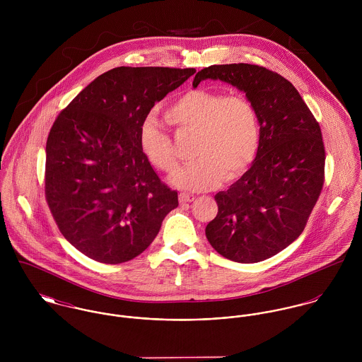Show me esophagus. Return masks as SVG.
Wrapping results in <instances>:
<instances>
[{"mask_svg": "<svg viewBox=\"0 0 362 362\" xmlns=\"http://www.w3.org/2000/svg\"><path fill=\"white\" fill-rule=\"evenodd\" d=\"M178 198H180V202H181V204H189V202H194V199H195L194 195L184 194V192H181V194L178 195Z\"/></svg>", "mask_w": 362, "mask_h": 362, "instance_id": "34e87169", "label": "esophagus"}]
</instances>
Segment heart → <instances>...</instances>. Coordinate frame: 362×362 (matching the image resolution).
<instances>
[{"mask_svg": "<svg viewBox=\"0 0 362 362\" xmlns=\"http://www.w3.org/2000/svg\"><path fill=\"white\" fill-rule=\"evenodd\" d=\"M164 117L178 131L195 132L194 161L184 165L173 184L187 191H209L223 180L241 178L258 155L260 121L254 102L241 93L195 88L177 96ZM144 157L156 170L171 174L178 158L170 135L153 117H146L138 131Z\"/></svg>", "mask_w": 362, "mask_h": 362, "instance_id": "1", "label": "heart"}]
</instances>
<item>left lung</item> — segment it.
<instances>
[{"mask_svg":"<svg viewBox=\"0 0 362 362\" xmlns=\"http://www.w3.org/2000/svg\"><path fill=\"white\" fill-rule=\"evenodd\" d=\"M205 79L244 92L260 121V145L251 168L214 195L218 211L206 226L207 241L234 262L272 258L301 235L322 191L320 127L293 83L263 66L211 65L195 75L192 86Z\"/></svg>","mask_w":362,"mask_h":362,"instance_id":"obj_1","label":"left lung"}]
</instances>
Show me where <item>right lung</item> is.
<instances>
[{"mask_svg": "<svg viewBox=\"0 0 362 362\" xmlns=\"http://www.w3.org/2000/svg\"><path fill=\"white\" fill-rule=\"evenodd\" d=\"M194 68L118 66L89 83L52 124L46 145V199L69 244L117 264L136 258L178 206L144 157L138 131L155 103Z\"/></svg>", "mask_w": 362, "mask_h": 362, "instance_id": "add662e5", "label": "right lung"}]
</instances>
